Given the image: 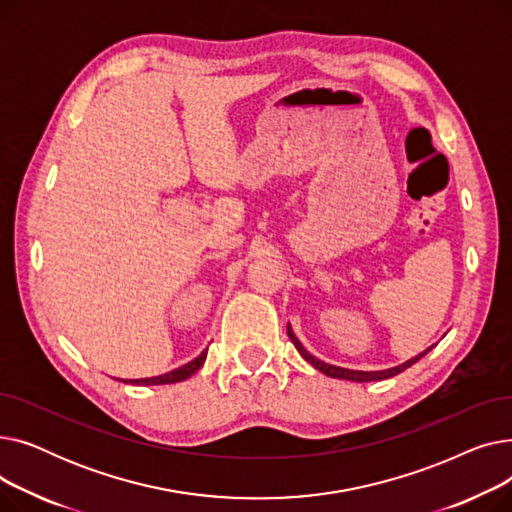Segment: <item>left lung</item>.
<instances>
[{
  "instance_id": "1",
  "label": "left lung",
  "mask_w": 512,
  "mask_h": 512,
  "mask_svg": "<svg viewBox=\"0 0 512 512\" xmlns=\"http://www.w3.org/2000/svg\"><path fill=\"white\" fill-rule=\"evenodd\" d=\"M288 338L292 340V344L297 346V351L301 353V357L307 361V363H311L317 371H321V373H326V375H330V378H338V380H351V382H378V380H388V378H392V375H398L400 371H405L407 367H411L413 363H417L421 357H425L429 351H432L434 346H429L427 351H423V353H419L417 357H413V359H409V361H405V363H400V365H396V367H390V369H382V371H357V369H346V367H336V365H330V363H324V361H319V359H315L313 355H309L305 348H303V344L299 342V338L294 336V332H292V328H290V324H288Z\"/></svg>"
}]
</instances>
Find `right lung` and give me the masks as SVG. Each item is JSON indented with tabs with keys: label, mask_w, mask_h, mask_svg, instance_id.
Masks as SVG:
<instances>
[{
	"label": "right lung",
	"mask_w": 512,
	"mask_h": 512,
	"mask_svg": "<svg viewBox=\"0 0 512 512\" xmlns=\"http://www.w3.org/2000/svg\"><path fill=\"white\" fill-rule=\"evenodd\" d=\"M205 357H207V351H203L197 359H193L191 363H186L174 371H168L164 375H155V378H143V380H120L124 384H134V386H159V384H176V382H182L186 378H191V375L201 369V365L205 363Z\"/></svg>",
	"instance_id": "right-lung-1"
}]
</instances>
